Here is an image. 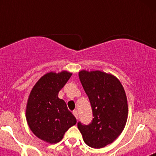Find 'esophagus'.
<instances>
[{
	"label": "esophagus",
	"mask_w": 156,
	"mask_h": 156,
	"mask_svg": "<svg viewBox=\"0 0 156 156\" xmlns=\"http://www.w3.org/2000/svg\"><path fill=\"white\" fill-rule=\"evenodd\" d=\"M73 114L75 115V117L76 118V119L78 118V112H77L76 110H73Z\"/></svg>",
	"instance_id": "esophagus-1"
}]
</instances>
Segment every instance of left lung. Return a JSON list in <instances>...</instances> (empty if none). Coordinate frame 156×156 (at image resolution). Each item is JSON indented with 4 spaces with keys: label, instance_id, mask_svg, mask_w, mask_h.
Here are the masks:
<instances>
[{
    "label": "left lung",
    "instance_id": "8db88e82",
    "mask_svg": "<svg viewBox=\"0 0 156 156\" xmlns=\"http://www.w3.org/2000/svg\"><path fill=\"white\" fill-rule=\"evenodd\" d=\"M80 80L90 102L93 119L77 123L84 142L94 148H104L119 137L127 120L128 105L120 81L104 72L82 70Z\"/></svg>",
    "mask_w": 156,
    "mask_h": 156
}]
</instances>
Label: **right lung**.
Listing matches in <instances>:
<instances>
[{
	"mask_svg": "<svg viewBox=\"0 0 156 156\" xmlns=\"http://www.w3.org/2000/svg\"><path fill=\"white\" fill-rule=\"evenodd\" d=\"M62 71L43 76L32 89L27 105V123L38 138L50 144L59 142L76 119L58 94L71 77Z\"/></svg>",
	"mask_w": 156,
	"mask_h": 156,
	"instance_id": "right-lung-1",
	"label": "right lung"
}]
</instances>
